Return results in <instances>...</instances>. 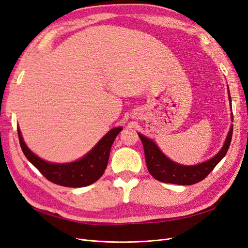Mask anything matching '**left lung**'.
Returning a JSON list of instances; mask_svg holds the SVG:
<instances>
[{"mask_svg": "<svg viewBox=\"0 0 248 248\" xmlns=\"http://www.w3.org/2000/svg\"><path fill=\"white\" fill-rule=\"evenodd\" d=\"M228 93L230 103L232 104L229 90ZM232 136V125H231L228 137L221 150L213 157V158L209 159L205 162L196 164V166H182V164L176 163L174 161H171L170 158H168L152 140H150L145 136H142V134L139 133V137L142 142V146H144L146 163L150 174L160 182L178 185L196 184L202 181V179H205L210 172L213 170V169L217 164H218V162L223 158V157L226 156L231 145Z\"/></svg>", "mask_w": 248, "mask_h": 248, "instance_id": "obj_1", "label": "left lung"}]
</instances>
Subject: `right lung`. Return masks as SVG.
Segmentation results:
<instances>
[{
	"label": "right lung",
	"instance_id": "1",
	"mask_svg": "<svg viewBox=\"0 0 248 248\" xmlns=\"http://www.w3.org/2000/svg\"><path fill=\"white\" fill-rule=\"evenodd\" d=\"M122 127L109 130L97 145L82 158L69 163H51L35 155L25 144L19 128H17L22 152L33 166L48 181L66 187H84L96 182L106 170L112 142Z\"/></svg>",
	"mask_w": 248,
	"mask_h": 248
}]
</instances>
